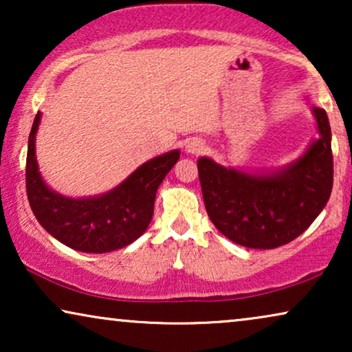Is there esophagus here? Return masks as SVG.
Returning <instances> with one entry per match:
<instances>
[{
  "label": "esophagus",
  "instance_id": "34e87169",
  "mask_svg": "<svg viewBox=\"0 0 352 352\" xmlns=\"http://www.w3.org/2000/svg\"><path fill=\"white\" fill-rule=\"evenodd\" d=\"M205 151V142L200 141V139H189L186 144V152L190 153V155H200L201 152Z\"/></svg>",
  "mask_w": 352,
  "mask_h": 352
}]
</instances>
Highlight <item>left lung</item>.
I'll return each instance as SVG.
<instances>
[{"instance_id":"left-lung-1","label":"left lung","mask_w":352,"mask_h":352,"mask_svg":"<svg viewBox=\"0 0 352 352\" xmlns=\"http://www.w3.org/2000/svg\"><path fill=\"white\" fill-rule=\"evenodd\" d=\"M312 113L319 139L280 168L248 173L199 158L206 213L224 237L272 250L301 235L325 208L333 186L331 131L324 109L312 107Z\"/></svg>"}]
</instances>
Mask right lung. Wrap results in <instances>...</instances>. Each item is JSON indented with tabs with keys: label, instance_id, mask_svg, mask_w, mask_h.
<instances>
[{
	"label": "right lung",
	"instance_id": "obj_1",
	"mask_svg": "<svg viewBox=\"0 0 352 352\" xmlns=\"http://www.w3.org/2000/svg\"><path fill=\"white\" fill-rule=\"evenodd\" d=\"M40 122L41 112H38L28 136L25 179L28 201L43 229L83 253H109L141 237L152 221L157 189L181 152L176 148L142 163L104 194L72 199L52 190L38 168L35 139Z\"/></svg>",
	"mask_w": 352,
	"mask_h": 352
}]
</instances>
